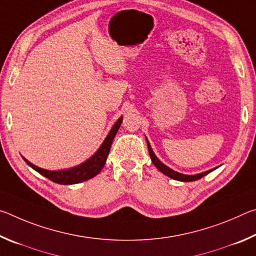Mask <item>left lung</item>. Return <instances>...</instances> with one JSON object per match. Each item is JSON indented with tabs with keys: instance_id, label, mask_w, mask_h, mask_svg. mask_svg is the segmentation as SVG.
Segmentation results:
<instances>
[{
	"instance_id": "left-lung-1",
	"label": "left lung",
	"mask_w": 256,
	"mask_h": 256,
	"mask_svg": "<svg viewBox=\"0 0 256 256\" xmlns=\"http://www.w3.org/2000/svg\"><path fill=\"white\" fill-rule=\"evenodd\" d=\"M146 144H148V150H149V154H150V158H151V162H152V164L156 166V168L159 172H162V174H164L168 177H170V178L172 180H180V182H193V180H200L201 177L206 176L209 174V172H211L212 170H214L216 168H214V170H209L206 172H200V174H196V175H185V174H182V172H175L172 170V168H170L168 166H166V164H162L160 160L157 158V156L154 154L152 148H151V146L149 144L148 138H146Z\"/></svg>"
}]
</instances>
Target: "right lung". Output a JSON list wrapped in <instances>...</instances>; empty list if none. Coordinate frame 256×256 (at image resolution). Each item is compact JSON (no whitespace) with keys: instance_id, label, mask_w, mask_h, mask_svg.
<instances>
[{"instance_id":"add662e5","label":"right lung","mask_w":256,"mask_h":256,"mask_svg":"<svg viewBox=\"0 0 256 256\" xmlns=\"http://www.w3.org/2000/svg\"><path fill=\"white\" fill-rule=\"evenodd\" d=\"M122 120H123V116H120V118L116 120V123L112 125L110 133L107 134L105 140H104L102 146H99L96 152H94L88 160H86V162L78 164L76 167L68 168V170H44V168L38 167L36 164L28 162L26 158L24 157L22 158L24 162L32 168V170L40 172V175L47 177V178L50 180L52 182H54V183L62 184V185H71V184H78V183H81V182L88 180L96 175H98L102 170L104 164H105L106 159L108 157V154H110L112 142L114 140V138L118 131L120 124H122Z\"/></svg>"}]
</instances>
